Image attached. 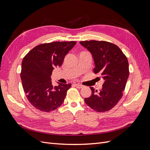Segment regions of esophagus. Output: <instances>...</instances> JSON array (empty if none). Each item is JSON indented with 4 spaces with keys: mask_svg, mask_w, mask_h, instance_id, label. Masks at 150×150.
<instances>
[{
    "mask_svg": "<svg viewBox=\"0 0 150 150\" xmlns=\"http://www.w3.org/2000/svg\"><path fill=\"white\" fill-rule=\"evenodd\" d=\"M74 86H76V87L77 88H79V89H81V88H82L83 87V86L82 85H81V84H75Z\"/></svg>",
    "mask_w": 150,
    "mask_h": 150,
    "instance_id": "obj_1",
    "label": "esophagus"
}]
</instances>
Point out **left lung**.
I'll return each instance as SVG.
<instances>
[{
  "mask_svg": "<svg viewBox=\"0 0 150 150\" xmlns=\"http://www.w3.org/2000/svg\"><path fill=\"white\" fill-rule=\"evenodd\" d=\"M80 44L91 52L94 63V74L104 79L103 88L94 91L84 99L88 106L97 112L111 110L121 99L129 71L128 61L125 54L115 44L104 40H84Z\"/></svg>",
  "mask_w": 150,
  "mask_h": 150,
  "instance_id": "1",
  "label": "left lung"
}]
</instances>
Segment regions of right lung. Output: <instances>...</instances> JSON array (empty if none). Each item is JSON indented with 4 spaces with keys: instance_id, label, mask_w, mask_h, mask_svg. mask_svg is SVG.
<instances>
[{
    "instance_id": "obj_1",
    "label": "right lung",
    "mask_w": 150,
    "mask_h": 150,
    "mask_svg": "<svg viewBox=\"0 0 150 150\" xmlns=\"http://www.w3.org/2000/svg\"><path fill=\"white\" fill-rule=\"evenodd\" d=\"M76 41L52 42L39 44L26 54L22 62L21 78L29 102L37 110L51 112L64 101L71 84L53 87L51 76L60 67Z\"/></svg>"
}]
</instances>
